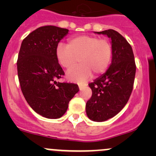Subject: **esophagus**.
Returning a JSON list of instances; mask_svg holds the SVG:
<instances>
[{
	"label": "esophagus",
	"mask_w": 156,
	"mask_h": 156,
	"mask_svg": "<svg viewBox=\"0 0 156 156\" xmlns=\"http://www.w3.org/2000/svg\"><path fill=\"white\" fill-rule=\"evenodd\" d=\"M84 86H87V84H78V87H79L80 89H81Z\"/></svg>",
	"instance_id": "esophagus-1"
}]
</instances>
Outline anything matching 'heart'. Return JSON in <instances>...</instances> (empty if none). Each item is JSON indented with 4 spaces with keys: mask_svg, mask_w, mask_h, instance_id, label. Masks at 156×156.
Segmentation results:
<instances>
[{
    "mask_svg": "<svg viewBox=\"0 0 156 156\" xmlns=\"http://www.w3.org/2000/svg\"><path fill=\"white\" fill-rule=\"evenodd\" d=\"M113 48L110 41L92 35L71 37L67 45L58 44L56 56L58 63L69 69L80 62V65L70 69L67 78L71 81L83 82L93 74L98 76L107 70L112 58Z\"/></svg>",
    "mask_w": 156,
    "mask_h": 156,
    "instance_id": "heart-1",
    "label": "heart"
}]
</instances>
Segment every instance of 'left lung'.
Segmentation results:
<instances>
[{
    "mask_svg": "<svg viewBox=\"0 0 156 156\" xmlns=\"http://www.w3.org/2000/svg\"><path fill=\"white\" fill-rule=\"evenodd\" d=\"M112 39V62L103 76L89 83L92 95L86 104L88 117L95 122L110 119L124 108L133 88L136 63L131 46L113 29L97 32Z\"/></svg>",
    "mask_w": 156,
    "mask_h": 156,
    "instance_id": "1",
    "label": "left lung"
}]
</instances>
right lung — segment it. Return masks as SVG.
<instances>
[{
	"mask_svg": "<svg viewBox=\"0 0 156 156\" xmlns=\"http://www.w3.org/2000/svg\"><path fill=\"white\" fill-rule=\"evenodd\" d=\"M68 31L54 26L39 27L23 39L17 58V75L24 98L35 112L49 119L62 117L79 91L76 83L56 81L64 75L56 48Z\"/></svg>",
	"mask_w": 156,
	"mask_h": 156,
	"instance_id": "obj_1",
	"label": "right lung"
}]
</instances>
